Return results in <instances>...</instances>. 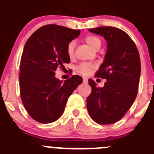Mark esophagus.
<instances>
[{"label": "esophagus", "instance_id": "esophagus-1", "mask_svg": "<svg viewBox=\"0 0 154 154\" xmlns=\"http://www.w3.org/2000/svg\"><path fill=\"white\" fill-rule=\"evenodd\" d=\"M83 81H84V83H88V78L87 77H83Z\"/></svg>", "mask_w": 154, "mask_h": 154}]
</instances>
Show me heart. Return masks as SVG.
<instances>
[{
	"mask_svg": "<svg viewBox=\"0 0 154 154\" xmlns=\"http://www.w3.org/2000/svg\"><path fill=\"white\" fill-rule=\"evenodd\" d=\"M85 42H87L89 46L94 50L100 49L101 45V40L96 36L94 35H88L85 38ZM74 49H75V42H70L67 45L66 52H67L68 57L69 58H73L74 56ZM95 68V65L91 63H82L76 67V70L79 73H82L84 75H88Z\"/></svg>",
	"mask_w": 154,
	"mask_h": 154,
	"instance_id": "b5f03b06",
	"label": "heart"
}]
</instances>
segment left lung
<instances>
[{"mask_svg":"<svg viewBox=\"0 0 154 154\" xmlns=\"http://www.w3.org/2000/svg\"><path fill=\"white\" fill-rule=\"evenodd\" d=\"M89 32L106 40L105 60L95 74L106 82L103 88H97L92 79L88 80L92 91L87 99V109L97 123H114L123 117L137 95L140 54L132 38L121 29L103 26Z\"/></svg>","mask_w":154,"mask_h":154,"instance_id":"8db88e82","label":"left lung"}]
</instances>
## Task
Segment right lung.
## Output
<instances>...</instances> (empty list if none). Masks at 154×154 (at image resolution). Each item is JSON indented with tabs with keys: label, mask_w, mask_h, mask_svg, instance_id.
Here are the masks:
<instances>
[{
	"label": "right lung",
	"mask_w": 154,
	"mask_h": 154,
	"mask_svg": "<svg viewBox=\"0 0 154 154\" xmlns=\"http://www.w3.org/2000/svg\"><path fill=\"white\" fill-rule=\"evenodd\" d=\"M81 31L57 25L42 26L24 46L20 66V93L30 116L41 123H50L63 115L68 97L83 78L72 76L64 82L55 77L58 67L69 63L66 48Z\"/></svg>",
	"instance_id": "obj_1"
}]
</instances>
